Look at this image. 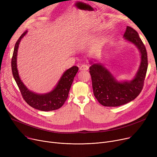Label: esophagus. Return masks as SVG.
I'll return each mask as SVG.
<instances>
[{"label": "esophagus", "mask_w": 157, "mask_h": 157, "mask_svg": "<svg viewBox=\"0 0 157 157\" xmlns=\"http://www.w3.org/2000/svg\"><path fill=\"white\" fill-rule=\"evenodd\" d=\"M79 69L81 71H87L89 69V66L87 64H83L80 66Z\"/></svg>", "instance_id": "1"}]
</instances>
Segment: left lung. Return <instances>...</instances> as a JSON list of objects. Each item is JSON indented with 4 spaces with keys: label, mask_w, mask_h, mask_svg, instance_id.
I'll return each mask as SVG.
<instances>
[{
    "label": "left lung",
    "mask_w": 157,
    "mask_h": 157,
    "mask_svg": "<svg viewBox=\"0 0 157 157\" xmlns=\"http://www.w3.org/2000/svg\"><path fill=\"white\" fill-rule=\"evenodd\" d=\"M125 39L134 43L139 49L141 55L140 67L135 78L130 82L119 83L104 66L94 63L90 67L94 94L101 104L108 107H117L125 104L134 99L142 91L147 69V55L138 33L127 26ZM92 63V62H91Z\"/></svg>",
    "instance_id": "1"
}]
</instances>
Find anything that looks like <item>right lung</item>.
<instances>
[{"mask_svg": "<svg viewBox=\"0 0 157 157\" xmlns=\"http://www.w3.org/2000/svg\"><path fill=\"white\" fill-rule=\"evenodd\" d=\"M27 32V31L26 30L23 33L16 41L14 46L11 60V69L14 79L20 90L23 98L33 108L43 111H49L59 109L67 100L74 78L78 71V67L77 66H73L66 71L56 86L49 93L39 95L30 92L21 81L16 65V57L19 44Z\"/></svg>", "mask_w": 157, "mask_h": 157, "instance_id": "add662e5", "label": "right lung"}]
</instances>
